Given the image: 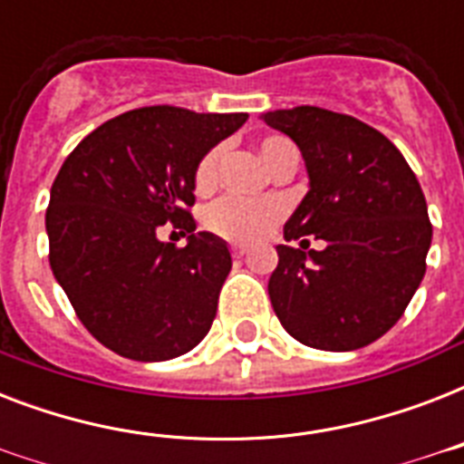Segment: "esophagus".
<instances>
[{
	"instance_id": "1",
	"label": "esophagus",
	"mask_w": 464,
	"mask_h": 464,
	"mask_svg": "<svg viewBox=\"0 0 464 464\" xmlns=\"http://www.w3.org/2000/svg\"><path fill=\"white\" fill-rule=\"evenodd\" d=\"M231 255H233V257H236V260H240V257H246V255H247V247L233 246L231 247Z\"/></svg>"
}]
</instances>
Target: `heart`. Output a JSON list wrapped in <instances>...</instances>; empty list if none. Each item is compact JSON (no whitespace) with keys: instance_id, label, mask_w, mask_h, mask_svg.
Wrapping results in <instances>:
<instances>
[{"instance_id":"1","label":"heart","mask_w":464,"mask_h":464,"mask_svg":"<svg viewBox=\"0 0 464 464\" xmlns=\"http://www.w3.org/2000/svg\"><path fill=\"white\" fill-rule=\"evenodd\" d=\"M224 149L214 147L199 159L195 168V188L199 192H209L217 185L218 163H221ZM260 154L272 170L286 163V160L298 159L296 144L282 134H269L260 141ZM286 214V204L279 199H246V197H221L204 214V226L214 236L231 243H255L265 238L275 228L282 217Z\"/></svg>"}]
</instances>
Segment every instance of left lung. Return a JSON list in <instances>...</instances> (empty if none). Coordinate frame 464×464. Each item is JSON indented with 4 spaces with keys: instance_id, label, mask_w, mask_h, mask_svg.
Masks as SVG:
<instances>
[{
    "instance_id": "left-lung-1",
    "label": "left lung",
    "mask_w": 464,
    "mask_h": 464,
    "mask_svg": "<svg viewBox=\"0 0 464 464\" xmlns=\"http://www.w3.org/2000/svg\"><path fill=\"white\" fill-rule=\"evenodd\" d=\"M296 141L310 189L284 226L269 298L301 344L352 352L382 337L402 317L424 279L431 221L424 192L392 141L366 122L298 105L262 112ZM325 240L309 251L307 236Z\"/></svg>"
}]
</instances>
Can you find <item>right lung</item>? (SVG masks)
Listing matches in <instances>:
<instances>
[{
    "instance_id": "right-lung-1",
    "label": "right lung",
    "mask_w": 464,
    "mask_h": 464,
    "mask_svg": "<svg viewBox=\"0 0 464 464\" xmlns=\"http://www.w3.org/2000/svg\"><path fill=\"white\" fill-rule=\"evenodd\" d=\"M247 112L149 105L96 127L50 189V267L83 327L111 352L166 361L189 352L217 317L231 272L224 240L195 231V168ZM170 223L188 246L158 240Z\"/></svg>"
}]
</instances>
